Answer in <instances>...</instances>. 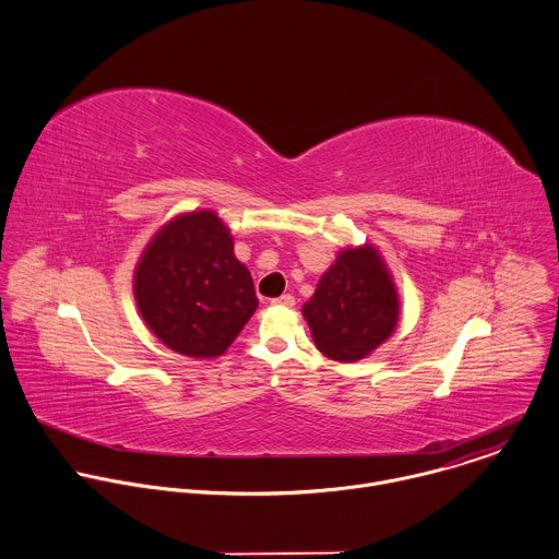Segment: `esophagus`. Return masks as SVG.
I'll use <instances>...</instances> for the list:
<instances>
[{
  "instance_id": "1",
  "label": "esophagus",
  "mask_w": 559,
  "mask_h": 559,
  "mask_svg": "<svg viewBox=\"0 0 559 559\" xmlns=\"http://www.w3.org/2000/svg\"><path fill=\"white\" fill-rule=\"evenodd\" d=\"M272 305H278V307H294V305H296V298H294L292 294H283V296L274 298Z\"/></svg>"
}]
</instances>
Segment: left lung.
Wrapping results in <instances>:
<instances>
[{
    "instance_id": "8db88e82",
    "label": "left lung",
    "mask_w": 559,
    "mask_h": 559,
    "mask_svg": "<svg viewBox=\"0 0 559 559\" xmlns=\"http://www.w3.org/2000/svg\"><path fill=\"white\" fill-rule=\"evenodd\" d=\"M302 313L329 359L357 361L383 344L399 322V298L377 250H344Z\"/></svg>"
}]
</instances>
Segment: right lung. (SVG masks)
<instances>
[{
	"instance_id": "1",
	"label": "right lung",
	"mask_w": 559,
	"mask_h": 559,
	"mask_svg": "<svg viewBox=\"0 0 559 559\" xmlns=\"http://www.w3.org/2000/svg\"><path fill=\"white\" fill-rule=\"evenodd\" d=\"M134 298L154 335L187 357H217L241 333L259 300L228 228L211 211L169 222L145 248Z\"/></svg>"
}]
</instances>
